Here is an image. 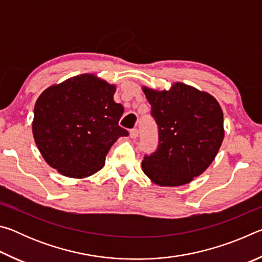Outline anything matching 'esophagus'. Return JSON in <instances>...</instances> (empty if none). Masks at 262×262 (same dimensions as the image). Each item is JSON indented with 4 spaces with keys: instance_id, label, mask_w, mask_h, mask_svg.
I'll list each match as a JSON object with an SVG mask.
<instances>
[{
    "instance_id": "obj_1",
    "label": "esophagus",
    "mask_w": 262,
    "mask_h": 262,
    "mask_svg": "<svg viewBox=\"0 0 262 262\" xmlns=\"http://www.w3.org/2000/svg\"><path fill=\"white\" fill-rule=\"evenodd\" d=\"M129 135L132 139H136L137 136H139V129H136V128H133V129L129 132Z\"/></svg>"
}]
</instances>
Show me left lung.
<instances>
[{"label":"left lung","instance_id":"8db88e82","mask_svg":"<svg viewBox=\"0 0 262 262\" xmlns=\"http://www.w3.org/2000/svg\"><path fill=\"white\" fill-rule=\"evenodd\" d=\"M158 126L156 151L142 170L159 186H181L207 170L224 139L223 112L211 95L184 83L171 90L143 88Z\"/></svg>","mask_w":262,"mask_h":262}]
</instances>
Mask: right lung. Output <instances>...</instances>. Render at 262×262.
Instances as JSON below:
<instances>
[{"mask_svg":"<svg viewBox=\"0 0 262 262\" xmlns=\"http://www.w3.org/2000/svg\"><path fill=\"white\" fill-rule=\"evenodd\" d=\"M115 86L92 74L78 75L47 88L34 106L32 132L48 165L70 178L99 171L119 137L123 106L113 99Z\"/></svg>","mask_w":262,"mask_h":262,"instance_id":"right-lung-1","label":"right lung"}]
</instances>
